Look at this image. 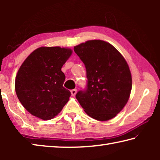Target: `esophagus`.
<instances>
[{
  "label": "esophagus",
  "instance_id": "1",
  "mask_svg": "<svg viewBox=\"0 0 160 160\" xmlns=\"http://www.w3.org/2000/svg\"><path fill=\"white\" fill-rule=\"evenodd\" d=\"M70 92H71L72 96H75L77 93V90L76 89H73V90H72L71 91H70Z\"/></svg>",
  "mask_w": 160,
  "mask_h": 160
}]
</instances>
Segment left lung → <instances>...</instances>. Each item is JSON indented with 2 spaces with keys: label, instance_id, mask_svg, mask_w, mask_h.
I'll list each match as a JSON object with an SVG mask.
<instances>
[{
  "label": "left lung",
  "instance_id": "left-lung-1",
  "mask_svg": "<svg viewBox=\"0 0 160 160\" xmlns=\"http://www.w3.org/2000/svg\"><path fill=\"white\" fill-rule=\"evenodd\" d=\"M85 64L88 83L76 94L87 114L96 120L112 119L125 107L132 88L128 65L109 43L90 40L74 47Z\"/></svg>",
  "mask_w": 160,
  "mask_h": 160
}]
</instances>
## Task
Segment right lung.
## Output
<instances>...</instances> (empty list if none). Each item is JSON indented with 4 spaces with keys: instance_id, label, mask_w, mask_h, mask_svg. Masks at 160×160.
<instances>
[{
    "instance_id": "add662e5",
    "label": "right lung",
    "mask_w": 160,
    "mask_h": 160,
    "mask_svg": "<svg viewBox=\"0 0 160 160\" xmlns=\"http://www.w3.org/2000/svg\"><path fill=\"white\" fill-rule=\"evenodd\" d=\"M71 54L70 48L40 47L22 64L16 75L15 92L32 115L49 120L68 102L71 93L63 86L66 76L61 68Z\"/></svg>"
}]
</instances>
